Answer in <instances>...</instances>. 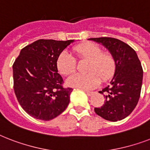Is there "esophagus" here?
Wrapping results in <instances>:
<instances>
[{
	"label": "esophagus",
	"instance_id": "1",
	"mask_svg": "<svg viewBox=\"0 0 150 150\" xmlns=\"http://www.w3.org/2000/svg\"><path fill=\"white\" fill-rule=\"evenodd\" d=\"M84 91H85V93H86L87 95H88V96H92V95H93V92L88 91V90H84Z\"/></svg>",
	"mask_w": 150,
	"mask_h": 150
}]
</instances>
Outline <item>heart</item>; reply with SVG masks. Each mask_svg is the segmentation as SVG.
<instances>
[{
  "label": "heart",
  "mask_w": 150,
  "mask_h": 150,
  "mask_svg": "<svg viewBox=\"0 0 150 150\" xmlns=\"http://www.w3.org/2000/svg\"><path fill=\"white\" fill-rule=\"evenodd\" d=\"M79 60H88L85 71L87 73L76 74L68 79L70 86L80 89H93L100 82H106L114 75L115 61L111 54L103 52L96 43L87 42L76 46L73 49ZM57 67L61 74L71 75L76 71V60L68 52L64 51L59 55Z\"/></svg>",
  "instance_id": "b5f03b06"
}]
</instances>
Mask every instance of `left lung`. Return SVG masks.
Masks as SVG:
<instances>
[{
	"label": "left lung",
	"instance_id": "8db88e82",
	"mask_svg": "<svg viewBox=\"0 0 150 150\" xmlns=\"http://www.w3.org/2000/svg\"><path fill=\"white\" fill-rule=\"evenodd\" d=\"M101 43L114 57L115 72L109 85L100 93H105L104 104L95 107L96 114L110 121H121L133 111L141 93L143 77L141 62L130 46L111 37L90 38Z\"/></svg>",
	"mask_w": 150,
	"mask_h": 150
}]
</instances>
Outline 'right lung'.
I'll return each instance as SVG.
<instances>
[{
    "mask_svg": "<svg viewBox=\"0 0 150 150\" xmlns=\"http://www.w3.org/2000/svg\"><path fill=\"white\" fill-rule=\"evenodd\" d=\"M74 40H39L22 49L13 64L14 90L27 114L50 121L67 108L73 89L62 86L57 61Z\"/></svg>",
    "mask_w": 150,
    "mask_h": 150,
    "instance_id": "1",
    "label": "right lung"
}]
</instances>
